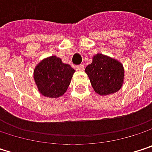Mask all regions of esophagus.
<instances>
[{
	"instance_id": "obj_1",
	"label": "esophagus",
	"mask_w": 152,
	"mask_h": 152,
	"mask_svg": "<svg viewBox=\"0 0 152 152\" xmlns=\"http://www.w3.org/2000/svg\"><path fill=\"white\" fill-rule=\"evenodd\" d=\"M76 69L77 71H83L84 69V65L81 64V65H78L76 67Z\"/></svg>"
}]
</instances>
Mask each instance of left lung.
<instances>
[{"label":"left lung","instance_id":"left-lung-1","mask_svg":"<svg viewBox=\"0 0 152 152\" xmlns=\"http://www.w3.org/2000/svg\"><path fill=\"white\" fill-rule=\"evenodd\" d=\"M96 93L106 96L117 92L124 83V67L121 61L102 53L92 57V62L85 68Z\"/></svg>","mask_w":152,"mask_h":152}]
</instances>
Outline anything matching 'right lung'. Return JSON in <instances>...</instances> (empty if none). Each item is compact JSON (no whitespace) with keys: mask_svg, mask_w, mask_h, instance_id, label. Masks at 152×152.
<instances>
[{"mask_svg":"<svg viewBox=\"0 0 152 152\" xmlns=\"http://www.w3.org/2000/svg\"><path fill=\"white\" fill-rule=\"evenodd\" d=\"M75 72L70 65L63 63L61 58L52 55L37 64L33 78L41 95L56 99L67 91Z\"/></svg>","mask_w":152,"mask_h":152,"instance_id":"right-lung-1","label":"right lung"}]
</instances>
